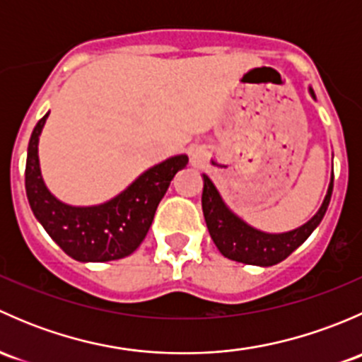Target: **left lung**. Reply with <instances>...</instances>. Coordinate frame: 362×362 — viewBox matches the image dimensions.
<instances>
[{
    "instance_id": "obj_1",
    "label": "left lung",
    "mask_w": 362,
    "mask_h": 362,
    "mask_svg": "<svg viewBox=\"0 0 362 362\" xmlns=\"http://www.w3.org/2000/svg\"><path fill=\"white\" fill-rule=\"evenodd\" d=\"M308 90L315 100L312 87ZM333 173H331V182L326 196H324V202L308 222L293 229V231L266 233L252 228L242 217H238L224 203L214 182L203 173L202 206L208 233H210L218 252L231 261L262 266V268L279 264L280 261L289 257L301 243H305V240L320 224V221L326 215L327 206H329L331 194H333Z\"/></svg>"
}]
</instances>
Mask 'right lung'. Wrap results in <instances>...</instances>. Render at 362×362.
Wrapping results in <instances>:
<instances>
[{"label":"right lung","mask_w":362,"mask_h":362,"mask_svg":"<svg viewBox=\"0 0 362 362\" xmlns=\"http://www.w3.org/2000/svg\"><path fill=\"white\" fill-rule=\"evenodd\" d=\"M49 113L33 129L25 160V194L36 221L75 261L107 262L133 254L147 236L171 180L189 158L178 154L148 168L108 202L73 206L47 189L40 170L38 141Z\"/></svg>","instance_id":"1"}]
</instances>
